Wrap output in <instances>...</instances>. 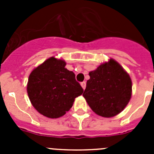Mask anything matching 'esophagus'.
Returning a JSON list of instances; mask_svg holds the SVG:
<instances>
[{
	"mask_svg": "<svg viewBox=\"0 0 154 154\" xmlns=\"http://www.w3.org/2000/svg\"><path fill=\"white\" fill-rule=\"evenodd\" d=\"M81 85L82 87V89H85V87H86V82H82L81 83Z\"/></svg>",
	"mask_w": 154,
	"mask_h": 154,
	"instance_id": "obj_1",
	"label": "esophagus"
}]
</instances>
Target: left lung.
Wrapping results in <instances>:
<instances>
[{"label":"left lung","instance_id":"1","mask_svg":"<svg viewBox=\"0 0 154 154\" xmlns=\"http://www.w3.org/2000/svg\"><path fill=\"white\" fill-rule=\"evenodd\" d=\"M83 97L92 110L106 118L120 113L132 96L130 75L113 58L99 65L89 73Z\"/></svg>","mask_w":154,"mask_h":154}]
</instances>
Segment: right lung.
<instances>
[{
  "mask_svg": "<svg viewBox=\"0 0 154 154\" xmlns=\"http://www.w3.org/2000/svg\"><path fill=\"white\" fill-rule=\"evenodd\" d=\"M63 59L51 57L29 75L27 92L31 103L40 114L56 119L69 111L83 89Z\"/></svg>",
  "mask_w": 154,
  "mask_h": 154,
  "instance_id": "obj_1",
  "label": "right lung"
}]
</instances>
